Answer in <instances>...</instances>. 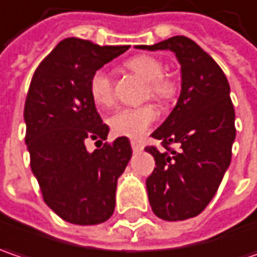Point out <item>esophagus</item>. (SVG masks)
Masks as SVG:
<instances>
[{
    "mask_svg": "<svg viewBox=\"0 0 257 257\" xmlns=\"http://www.w3.org/2000/svg\"><path fill=\"white\" fill-rule=\"evenodd\" d=\"M131 147H132V150H134V153H140V151H143V144L138 143V141H131Z\"/></svg>",
    "mask_w": 257,
    "mask_h": 257,
    "instance_id": "obj_1",
    "label": "esophagus"
}]
</instances>
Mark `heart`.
<instances>
[{"label": "heart", "mask_w": 257, "mask_h": 257, "mask_svg": "<svg viewBox=\"0 0 257 257\" xmlns=\"http://www.w3.org/2000/svg\"><path fill=\"white\" fill-rule=\"evenodd\" d=\"M125 67L147 81V96L161 104L170 103L177 94V84L170 77H166L164 62L153 55H137L129 58ZM88 90L93 101L100 107H107L113 101V81L104 69L93 72ZM157 119V112L151 104L137 107H122L109 117V125L113 134L140 140L148 132Z\"/></svg>", "instance_id": "heart-1"}]
</instances>
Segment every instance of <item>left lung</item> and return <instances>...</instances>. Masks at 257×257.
<instances>
[{"label":"left lung","mask_w":257,"mask_h":257,"mask_svg":"<svg viewBox=\"0 0 257 257\" xmlns=\"http://www.w3.org/2000/svg\"><path fill=\"white\" fill-rule=\"evenodd\" d=\"M137 48L169 49L182 65L177 104L151 134L163 148L145 147L156 160L147 179L150 205L164 221L196 217L217 193L231 161L235 114L227 77L199 45L185 36Z\"/></svg>","instance_id":"obj_1"}]
</instances>
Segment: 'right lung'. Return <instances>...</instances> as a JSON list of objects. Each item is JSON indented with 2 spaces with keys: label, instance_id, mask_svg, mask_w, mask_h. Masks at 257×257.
Returning <instances> with one entry per match:
<instances>
[{
  "label": "right lung",
  "instance_id": "obj_1",
  "mask_svg": "<svg viewBox=\"0 0 257 257\" xmlns=\"http://www.w3.org/2000/svg\"><path fill=\"white\" fill-rule=\"evenodd\" d=\"M128 49L64 39L39 64L27 91L24 140L30 167L45 204L71 224H100L114 211L117 179L132 150L128 138L119 137L87 151V140L101 143L109 134L88 83L94 71Z\"/></svg>",
  "mask_w": 257,
  "mask_h": 257
}]
</instances>
